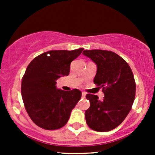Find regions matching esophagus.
<instances>
[{
    "label": "esophagus",
    "mask_w": 155,
    "mask_h": 155,
    "mask_svg": "<svg viewBox=\"0 0 155 155\" xmlns=\"http://www.w3.org/2000/svg\"><path fill=\"white\" fill-rule=\"evenodd\" d=\"M85 96H86V94L85 92H82V98H85Z\"/></svg>",
    "instance_id": "obj_1"
}]
</instances>
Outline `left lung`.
Wrapping results in <instances>:
<instances>
[{"mask_svg":"<svg viewBox=\"0 0 155 155\" xmlns=\"http://www.w3.org/2000/svg\"><path fill=\"white\" fill-rule=\"evenodd\" d=\"M82 54L97 65L94 82L103 88L104 100L87 94L90 107L85 110V120L91 129L107 132L123 122L130 111L136 94L134 74L125 61L107 50H85Z\"/></svg>","mask_w":155,"mask_h":155,"instance_id":"left-lung-1","label":"left lung"}]
</instances>
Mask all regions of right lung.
<instances>
[{
    "label": "right lung",
    "instance_id": "obj_1",
    "mask_svg": "<svg viewBox=\"0 0 155 155\" xmlns=\"http://www.w3.org/2000/svg\"><path fill=\"white\" fill-rule=\"evenodd\" d=\"M82 51L83 48L48 51L36 57L28 66L21 81V97L30 118L40 127L51 130L68 123L82 92L57 88L56 80L68 76L70 64Z\"/></svg>",
    "mask_w": 155,
    "mask_h": 155
}]
</instances>
